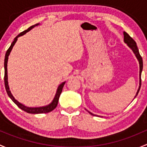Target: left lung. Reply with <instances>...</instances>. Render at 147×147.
Segmentation results:
<instances>
[{"label":"left lung","instance_id":"1","mask_svg":"<svg viewBox=\"0 0 147 147\" xmlns=\"http://www.w3.org/2000/svg\"><path fill=\"white\" fill-rule=\"evenodd\" d=\"M123 34H124V42H125V43H126L127 45V46L129 47L131 50H132L133 53H134L135 57H137V60H138L139 63H140V86H139V88L138 90H137V93H136L135 96H134V98H135L137 95H138L139 91H140V87H141V74H142V69H143V61H142V58L141 55L140 54V52H139L138 47H137V43L135 42V41L133 40L129 34H128L127 32H124ZM87 111L88 112L90 115H96L93 114L92 113L89 112L88 110H87ZM96 116H98V115H96Z\"/></svg>","mask_w":147,"mask_h":147}]
</instances>
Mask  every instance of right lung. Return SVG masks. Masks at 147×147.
<instances>
[{
  "mask_svg": "<svg viewBox=\"0 0 147 147\" xmlns=\"http://www.w3.org/2000/svg\"><path fill=\"white\" fill-rule=\"evenodd\" d=\"M38 25H40V23L35 24V25L30 27L28 30L22 32H20L19 34H18L17 37L14 39V41L12 42L11 45H10V47H9V49H7V51H6L5 56V60H4V69H5L4 82H5L6 92H7V95H8V96L10 97V99H11L12 100H13V102H14L15 103H16V105H17L21 109V110H24V111L27 112V113H31V114H41V113H49V112L52 111L53 110H54V109L56 108V107L57 106V104H58V102H59V96H60V95H61V92H62V89H63V86H64L65 83H66V81H63V82L61 83V84H59V86L58 88H57V92H56V94H55V96H54V99H53V100L51 101V103H49V105H45V106H42V107H32L25 106V105H24L23 104H22V103H20V102H18L17 100L14 98V96H13V94L11 93V92H10V88H9V86H8V81H7V60H8V57H9V55H10V51H12L13 46H14L15 44H16V42H17L18 37H20V36L24 35V34H26L27 32H28L29 31H30L32 29L34 28V27H36V26H38Z\"/></svg>",
  "mask_w": 147,
  "mask_h": 147,
  "instance_id": "1",
  "label": "right lung"
}]
</instances>
